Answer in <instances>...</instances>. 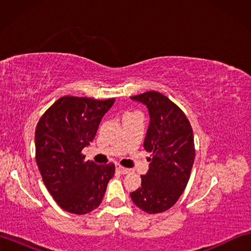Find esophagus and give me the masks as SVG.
Segmentation results:
<instances>
[{
  "mask_svg": "<svg viewBox=\"0 0 251 251\" xmlns=\"http://www.w3.org/2000/svg\"><path fill=\"white\" fill-rule=\"evenodd\" d=\"M116 170L120 174H122V175H126V174H128L130 172L128 168H125V167H123V166H120V165H119V166H116Z\"/></svg>",
  "mask_w": 251,
  "mask_h": 251,
  "instance_id": "esophagus-1",
  "label": "esophagus"
}]
</instances>
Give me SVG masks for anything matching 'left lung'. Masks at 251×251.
Wrapping results in <instances>:
<instances>
[{"label":"left lung","mask_w":251,"mask_h":251,"mask_svg":"<svg viewBox=\"0 0 251 251\" xmlns=\"http://www.w3.org/2000/svg\"><path fill=\"white\" fill-rule=\"evenodd\" d=\"M130 98L149 110L143 148L152 153L141 186L130 197L143 211L159 214L176 204L188 184L195 158L193 130L183 111L163 94L151 90Z\"/></svg>","instance_id":"obj_1"}]
</instances>
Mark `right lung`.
<instances>
[{
    "mask_svg": "<svg viewBox=\"0 0 251 251\" xmlns=\"http://www.w3.org/2000/svg\"><path fill=\"white\" fill-rule=\"evenodd\" d=\"M114 101L65 96L46 110L36 125L35 159L42 179L57 204L71 214L96 209L114 176V164L85 161L82 153Z\"/></svg>",
    "mask_w": 251,
    "mask_h": 251,
    "instance_id": "right-lung-1",
    "label": "right lung"
}]
</instances>
